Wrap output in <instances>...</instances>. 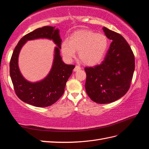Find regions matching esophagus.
<instances>
[{"label":"esophagus","instance_id":"34e87169","mask_svg":"<svg viewBox=\"0 0 149 149\" xmlns=\"http://www.w3.org/2000/svg\"><path fill=\"white\" fill-rule=\"evenodd\" d=\"M80 69H81V67L80 65H76L74 69V71H77L80 70Z\"/></svg>","mask_w":149,"mask_h":149}]
</instances>
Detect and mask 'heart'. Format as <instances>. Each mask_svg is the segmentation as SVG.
<instances>
[{"label":"heart","mask_w":149,"mask_h":149,"mask_svg":"<svg viewBox=\"0 0 149 149\" xmlns=\"http://www.w3.org/2000/svg\"><path fill=\"white\" fill-rule=\"evenodd\" d=\"M108 40L102 34L90 30H82L73 33L68 41L61 44V52L64 58L71 61L78 51V56L84 64L94 65L102 61L107 51Z\"/></svg>","instance_id":"1"}]
</instances>
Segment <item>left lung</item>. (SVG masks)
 Segmentation results:
<instances>
[{
	"mask_svg": "<svg viewBox=\"0 0 149 149\" xmlns=\"http://www.w3.org/2000/svg\"><path fill=\"white\" fill-rule=\"evenodd\" d=\"M106 36L112 41L100 65L86 67L85 89L91 100L99 104L114 102L126 94L134 71V56L122 36L104 27Z\"/></svg>",
	"mask_w": 149,
	"mask_h": 149,
	"instance_id": "obj_1",
	"label": "left lung"
}]
</instances>
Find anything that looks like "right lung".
Masks as SVG:
<instances>
[{"instance_id":"add662e5","label":"right lung","mask_w":149,"mask_h":149,"mask_svg":"<svg viewBox=\"0 0 149 149\" xmlns=\"http://www.w3.org/2000/svg\"><path fill=\"white\" fill-rule=\"evenodd\" d=\"M40 38L50 39L58 47L55 48L54 62L49 74L43 80L33 83L25 79L20 72L18 56L26 42ZM61 42L59 30L51 26L36 29L19 41L10 61L9 72L15 93L22 101L36 107H47L55 103L63 95L66 82L75 65L65 64L62 61Z\"/></svg>"}]
</instances>
